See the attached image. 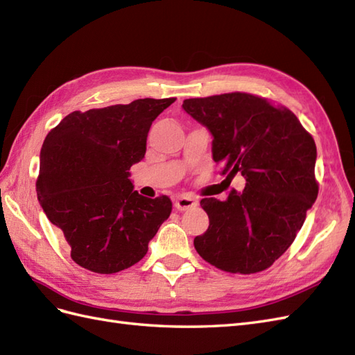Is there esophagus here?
<instances>
[{"label":"esophagus","instance_id":"1","mask_svg":"<svg viewBox=\"0 0 355 355\" xmlns=\"http://www.w3.org/2000/svg\"><path fill=\"white\" fill-rule=\"evenodd\" d=\"M198 205V201L195 198L189 196V195H181L178 198H175L174 201V207L177 208L178 211H184V210H189V208H193Z\"/></svg>","mask_w":355,"mask_h":355}]
</instances>
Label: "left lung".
Here are the masks:
<instances>
[{"label": "left lung", "instance_id": "left-lung-1", "mask_svg": "<svg viewBox=\"0 0 355 355\" xmlns=\"http://www.w3.org/2000/svg\"><path fill=\"white\" fill-rule=\"evenodd\" d=\"M184 111L213 135V160L241 193L204 198L208 230L193 240L208 264L226 272L264 271L293 244L318 196L316 145L293 111L250 93L187 98Z\"/></svg>", "mask_w": 355, "mask_h": 355}]
</instances>
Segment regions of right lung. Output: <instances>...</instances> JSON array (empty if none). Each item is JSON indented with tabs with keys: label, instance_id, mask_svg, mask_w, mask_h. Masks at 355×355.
Here are the masks:
<instances>
[{
	"label": "right lung",
	"instance_id": "1",
	"mask_svg": "<svg viewBox=\"0 0 355 355\" xmlns=\"http://www.w3.org/2000/svg\"><path fill=\"white\" fill-rule=\"evenodd\" d=\"M175 100L75 111L44 138L35 190L78 266L98 275L135 266L169 217L171 199L139 195L129 171L145 156L153 121Z\"/></svg>",
	"mask_w": 355,
	"mask_h": 355
}]
</instances>
